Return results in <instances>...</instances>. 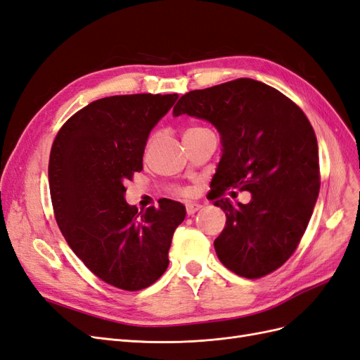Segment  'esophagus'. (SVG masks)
<instances>
[{"mask_svg":"<svg viewBox=\"0 0 360 360\" xmlns=\"http://www.w3.org/2000/svg\"><path fill=\"white\" fill-rule=\"evenodd\" d=\"M201 209H202V205L198 204V202H189V204H186V213H188V216L195 214Z\"/></svg>","mask_w":360,"mask_h":360,"instance_id":"obj_1","label":"esophagus"}]
</instances>
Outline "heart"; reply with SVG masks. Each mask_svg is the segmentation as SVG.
<instances>
[{"instance_id":"b5f03b06","label":"heart","mask_w":360,"mask_h":360,"mask_svg":"<svg viewBox=\"0 0 360 360\" xmlns=\"http://www.w3.org/2000/svg\"><path fill=\"white\" fill-rule=\"evenodd\" d=\"M201 130H209V129H205V127H201V126H193V127H191V129H188L186 130V134H184V135H189V134H195V132H201ZM155 135H151L150 138H148V146H151V144H153V141H155ZM179 193H181V195H188L189 192L186 191V189H180L179 191Z\"/></svg>"}]
</instances>
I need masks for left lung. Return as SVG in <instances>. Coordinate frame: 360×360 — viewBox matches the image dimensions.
I'll use <instances>...</instances> for the list:
<instances>
[{
    "instance_id": "1",
    "label": "left lung",
    "mask_w": 360,
    "mask_h": 360,
    "mask_svg": "<svg viewBox=\"0 0 360 360\" xmlns=\"http://www.w3.org/2000/svg\"><path fill=\"white\" fill-rule=\"evenodd\" d=\"M210 122L224 153L212 198L226 216L214 240L221 263L248 279L279 269L297 249L320 191L319 146L307 115L287 96L249 78L181 96L172 115ZM228 188L253 200L233 205Z\"/></svg>"
}]
</instances>
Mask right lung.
<instances>
[{"label": "right lung", "mask_w": 360, "mask_h": 360, "mask_svg": "<svg viewBox=\"0 0 360 360\" xmlns=\"http://www.w3.org/2000/svg\"><path fill=\"white\" fill-rule=\"evenodd\" d=\"M177 94H124L73 114L53 139L49 191L53 216L76 257L106 284L150 287L165 274L183 204L163 198L144 213L124 200L126 181L143 169L148 134Z\"/></svg>", "instance_id": "obj_1"}]
</instances>
